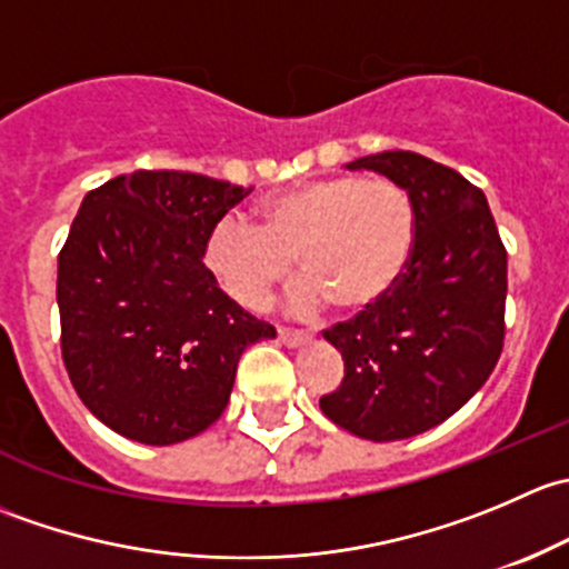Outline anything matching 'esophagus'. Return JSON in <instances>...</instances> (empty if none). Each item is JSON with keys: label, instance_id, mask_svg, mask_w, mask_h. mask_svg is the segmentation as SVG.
<instances>
[{"label": "esophagus", "instance_id": "34e87169", "mask_svg": "<svg viewBox=\"0 0 569 569\" xmlns=\"http://www.w3.org/2000/svg\"><path fill=\"white\" fill-rule=\"evenodd\" d=\"M278 338L286 343V347H302L311 336L302 330H295V327H278Z\"/></svg>", "mask_w": 569, "mask_h": 569}]
</instances>
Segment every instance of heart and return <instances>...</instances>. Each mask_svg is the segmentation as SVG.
<instances>
[{
	"mask_svg": "<svg viewBox=\"0 0 569 569\" xmlns=\"http://www.w3.org/2000/svg\"><path fill=\"white\" fill-rule=\"evenodd\" d=\"M256 226L226 217L206 237L203 263L231 300L261 311L295 274L300 306L330 302L355 317L399 283L416 248V209L386 178L327 176L256 203Z\"/></svg>",
	"mask_w": 569,
	"mask_h": 569,
	"instance_id": "obj_1",
	"label": "heart"
}]
</instances>
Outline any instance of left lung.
<instances>
[{
	"instance_id": "obj_1",
	"label": "left lung",
	"mask_w": 569,
	"mask_h": 569,
	"mask_svg": "<svg viewBox=\"0 0 569 569\" xmlns=\"http://www.w3.org/2000/svg\"><path fill=\"white\" fill-rule=\"evenodd\" d=\"M399 183L416 209V248L386 300L325 330L343 380L319 407L375 443L438 427L496 369L503 347L507 250L485 192L412 151L355 159Z\"/></svg>"
}]
</instances>
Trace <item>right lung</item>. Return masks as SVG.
Wrapping results in <instances>:
<instances>
[{
	"label": "right lung",
	"mask_w": 569,
	"mask_h": 569,
	"mask_svg": "<svg viewBox=\"0 0 569 569\" xmlns=\"http://www.w3.org/2000/svg\"><path fill=\"white\" fill-rule=\"evenodd\" d=\"M250 189L134 170L84 194L57 258L62 360L79 399L123 438L170 446L209 429L237 363L274 327L217 286L203 248Z\"/></svg>",
	"instance_id": "add662e5"
}]
</instances>
